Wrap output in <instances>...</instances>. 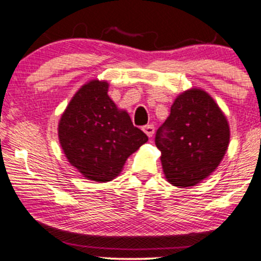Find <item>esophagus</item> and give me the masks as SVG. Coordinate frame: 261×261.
<instances>
[{
  "label": "esophagus",
  "mask_w": 261,
  "mask_h": 261,
  "mask_svg": "<svg viewBox=\"0 0 261 261\" xmlns=\"http://www.w3.org/2000/svg\"><path fill=\"white\" fill-rule=\"evenodd\" d=\"M143 133L147 135L148 137H152L154 135V126L153 125H145V126L142 127Z\"/></svg>",
  "instance_id": "esophagus-1"
}]
</instances>
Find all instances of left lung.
Returning a JSON list of instances; mask_svg holds the SVG:
<instances>
[{"mask_svg":"<svg viewBox=\"0 0 261 261\" xmlns=\"http://www.w3.org/2000/svg\"><path fill=\"white\" fill-rule=\"evenodd\" d=\"M154 142L167 180L193 187L217 168L229 143L226 116L206 92L193 88L176 98Z\"/></svg>","mask_w":261,"mask_h":261,"instance_id":"1","label":"left lung"}]
</instances>
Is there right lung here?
I'll return each instance as SVG.
<instances>
[{"instance_id":"add662e5","label":"right lung","mask_w":261,"mask_h":261,"mask_svg":"<svg viewBox=\"0 0 261 261\" xmlns=\"http://www.w3.org/2000/svg\"><path fill=\"white\" fill-rule=\"evenodd\" d=\"M68 162L89 180L109 181L148 137L134 126L108 95V83L94 80L74 94L59 122Z\"/></svg>"}]
</instances>
